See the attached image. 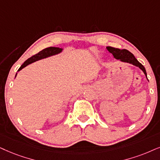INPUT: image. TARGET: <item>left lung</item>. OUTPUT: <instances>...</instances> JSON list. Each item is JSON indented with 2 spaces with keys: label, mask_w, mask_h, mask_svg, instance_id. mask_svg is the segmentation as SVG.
<instances>
[{
  "label": "left lung",
  "mask_w": 160,
  "mask_h": 160,
  "mask_svg": "<svg viewBox=\"0 0 160 160\" xmlns=\"http://www.w3.org/2000/svg\"><path fill=\"white\" fill-rule=\"evenodd\" d=\"M106 48L110 53H112L113 54V56H114V58H116V59L120 60V61L122 62H128V63H131L132 64V65L139 67L143 72H144V74H145V76H146L147 78V73L144 66H143L142 64L135 58L134 54L129 52L128 50L120 49V48H116L112 47V46H107Z\"/></svg>",
  "instance_id": "left-lung-1"
}]
</instances>
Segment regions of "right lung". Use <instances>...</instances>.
I'll return each mask as SVG.
<instances>
[{
  "mask_svg": "<svg viewBox=\"0 0 160 160\" xmlns=\"http://www.w3.org/2000/svg\"><path fill=\"white\" fill-rule=\"evenodd\" d=\"M62 48H58V47H48V48H44V49L42 50V51L38 52V54H35V55L32 56L31 58H29V59L26 60V61L23 62V65H22L21 67L19 68V69H18V72L21 71L22 68L26 67V66H28L29 64L32 63V62L38 61V60H39L43 59V58H48V57L54 55V54H59L60 52H62ZM16 76H17V74H16L15 77Z\"/></svg>",
  "mask_w": 160,
  "mask_h": 160,
  "instance_id": "obj_1",
  "label": "right lung"
}]
</instances>
